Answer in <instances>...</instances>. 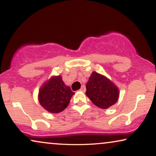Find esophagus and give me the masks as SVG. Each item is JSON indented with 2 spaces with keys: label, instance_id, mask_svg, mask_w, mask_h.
Instances as JSON below:
<instances>
[{
  "label": "esophagus",
  "instance_id": "34e87169",
  "mask_svg": "<svg viewBox=\"0 0 156 156\" xmlns=\"http://www.w3.org/2000/svg\"><path fill=\"white\" fill-rule=\"evenodd\" d=\"M80 90H81V91H84H84H86V87H85V86H84V85H82V87H81Z\"/></svg>",
  "mask_w": 156,
  "mask_h": 156
}]
</instances>
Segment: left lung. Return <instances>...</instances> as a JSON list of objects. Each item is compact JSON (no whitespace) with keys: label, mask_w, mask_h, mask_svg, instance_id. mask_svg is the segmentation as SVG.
I'll list each match as a JSON object with an SVG mask.
<instances>
[{"label":"left lung","mask_w":156,"mask_h":156,"mask_svg":"<svg viewBox=\"0 0 156 156\" xmlns=\"http://www.w3.org/2000/svg\"><path fill=\"white\" fill-rule=\"evenodd\" d=\"M86 95L99 108H109L119 100L118 87L103 74L93 72L86 85Z\"/></svg>","instance_id":"1"}]
</instances>
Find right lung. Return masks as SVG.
<instances>
[{
    "instance_id": "add662e5",
    "label": "right lung",
    "mask_w": 156,
    "mask_h": 156,
    "mask_svg": "<svg viewBox=\"0 0 156 156\" xmlns=\"http://www.w3.org/2000/svg\"><path fill=\"white\" fill-rule=\"evenodd\" d=\"M74 94L70 87L63 82L61 75H53L40 87L38 101L47 112L57 114L67 107Z\"/></svg>"
}]
</instances>
